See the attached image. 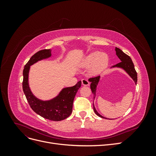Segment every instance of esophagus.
<instances>
[{"instance_id":"obj_1","label":"esophagus","mask_w":156,"mask_h":156,"mask_svg":"<svg viewBox=\"0 0 156 156\" xmlns=\"http://www.w3.org/2000/svg\"><path fill=\"white\" fill-rule=\"evenodd\" d=\"M81 81H82V84L84 86H88L90 84V82L88 81V79H82Z\"/></svg>"}]
</instances>
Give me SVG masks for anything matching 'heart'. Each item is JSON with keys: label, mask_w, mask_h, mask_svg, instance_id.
<instances>
[{"label": "heart", "mask_w": 156, "mask_h": 156, "mask_svg": "<svg viewBox=\"0 0 156 156\" xmlns=\"http://www.w3.org/2000/svg\"><path fill=\"white\" fill-rule=\"evenodd\" d=\"M108 57L105 53L94 51L88 55L84 58L83 66L88 68V73L91 75H96L101 73L108 65Z\"/></svg>", "instance_id": "1"}]
</instances>
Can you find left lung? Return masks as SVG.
Listing matches in <instances>:
<instances>
[{"label":"left lung","instance_id":"obj_1","mask_svg":"<svg viewBox=\"0 0 156 156\" xmlns=\"http://www.w3.org/2000/svg\"><path fill=\"white\" fill-rule=\"evenodd\" d=\"M115 51H116V55L118 56V57L120 58L121 62L116 64L115 66H113L112 68L117 67V68H122L123 69H124L126 72L129 74V76L132 79H133V80L136 84V82H137V73H136V72L135 71L134 64H133V62H132L131 58L128 55L124 53V52L122 51L121 49H120L119 48H116ZM100 76H97L95 77L90 78L88 79V81L90 82H91L90 88H91V90L94 94V99L96 96V87H97V85L99 83V81H100ZM94 111L95 112V113L98 116H100L101 118H103V119H106V118H104L101 115L99 114L95 108V107H94Z\"/></svg>","mask_w":156,"mask_h":156}]
</instances>
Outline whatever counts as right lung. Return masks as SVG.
I'll use <instances>...</instances> for the list:
<instances>
[{
  "instance_id": "1",
  "label": "right lung",
  "mask_w": 156,
  "mask_h": 156,
  "mask_svg": "<svg viewBox=\"0 0 156 156\" xmlns=\"http://www.w3.org/2000/svg\"><path fill=\"white\" fill-rule=\"evenodd\" d=\"M51 56V49L39 51L32 56L23 69V90L32 109L44 119L53 121L64 120L72 114L73 103L76 93L81 86L79 81L75 86L63 88L58 95L49 101H42L33 95L29 85L30 66L37 61L48 58Z\"/></svg>"
}]
</instances>
